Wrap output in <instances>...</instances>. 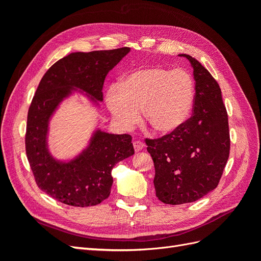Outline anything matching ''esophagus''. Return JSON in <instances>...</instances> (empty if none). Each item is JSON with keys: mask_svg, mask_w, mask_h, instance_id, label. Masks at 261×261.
Listing matches in <instances>:
<instances>
[{"mask_svg": "<svg viewBox=\"0 0 261 261\" xmlns=\"http://www.w3.org/2000/svg\"><path fill=\"white\" fill-rule=\"evenodd\" d=\"M133 145H134V149H135V151H136V152L141 151V150H143V149L145 148L144 143H141V141H139V140L134 141Z\"/></svg>", "mask_w": 261, "mask_h": 261, "instance_id": "obj_1", "label": "esophagus"}]
</instances>
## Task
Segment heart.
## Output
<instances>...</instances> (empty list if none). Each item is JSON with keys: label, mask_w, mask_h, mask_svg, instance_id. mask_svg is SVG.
<instances>
[{"label": "heart", "mask_w": 261, "mask_h": 261, "mask_svg": "<svg viewBox=\"0 0 261 261\" xmlns=\"http://www.w3.org/2000/svg\"><path fill=\"white\" fill-rule=\"evenodd\" d=\"M195 101L193 78L181 69L162 67L137 69L126 76L120 86L107 92V106L115 123L129 129L140 118L160 134H171L191 116Z\"/></svg>", "instance_id": "b5f03b06"}]
</instances>
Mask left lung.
Wrapping results in <instances>:
<instances>
[{
  "instance_id": "1",
  "label": "left lung",
  "mask_w": 261,
  "mask_h": 261,
  "mask_svg": "<svg viewBox=\"0 0 261 261\" xmlns=\"http://www.w3.org/2000/svg\"><path fill=\"white\" fill-rule=\"evenodd\" d=\"M179 57L194 69L193 116L169 135L146 139L154 163L155 195L168 204L193 202L213 191L230 154L227 113L219 84L191 55Z\"/></svg>"
}]
</instances>
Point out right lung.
<instances>
[{"label":"right lung","mask_w":261,"mask_h":261,"mask_svg":"<svg viewBox=\"0 0 261 261\" xmlns=\"http://www.w3.org/2000/svg\"><path fill=\"white\" fill-rule=\"evenodd\" d=\"M129 48L73 52L53 64L39 84L27 117L26 153L39 188L68 206H96L110 196L114 165L134 154L132 136L96 128L88 144L69 160L49 148L52 116L76 92L99 108L105 80Z\"/></svg>","instance_id":"1"}]
</instances>
